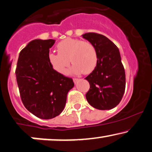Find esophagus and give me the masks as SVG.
Here are the masks:
<instances>
[{
	"label": "esophagus",
	"mask_w": 152,
	"mask_h": 152,
	"mask_svg": "<svg viewBox=\"0 0 152 152\" xmlns=\"http://www.w3.org/2000/svg\"><path fill=\"white\" fill-rule=\"evenodd\" d=\"M73 81H74L75 83L76 84L77 82L79 81V79H78V78H73Z\"/></svg>",
	"instance_id": "obj_1"
}]
</instances>
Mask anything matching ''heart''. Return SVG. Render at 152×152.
<instances>
[{"instance_id": "heart-1", "label": "heart", "mask_w": 152, "mask_h": 152, "mask_svg": "<svg viewBox=\"0 0 152 152\" xmlns=\"http://www.w3.org/2000/svg\"><path fill=\"white\" fill-rule=\"evenodd\" d=\"M56 49L58 53L50 52L48 54V61L52 68L60 74H65L70 61L73 64L72 71L76 74L82 72L89 74L96 67L98 55L91 42L67 38L57 44Z\"/></svg>"}]
</instances>
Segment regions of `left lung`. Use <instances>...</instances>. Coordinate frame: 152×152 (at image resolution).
Returning <instances> with one entry per match:
<instances>
[{
	"instance_id": "8db88e82",
	"label": "left lung",
	"mask_w": 152,
	"mask_h": 152,
	"mask_svg": "<svg viewBox=\"0 0 152 152\" xmlns=\"http://www.w3.org/2000/svg\"><path fill=\"white\" fill-rule=\"evenodd\" d=\"M96 48L98 63L85 78L90 88L86 94L88 103L99 110H110L121 102L125 89V73L115 44L104 35L89 32L82 35Z\"/></svg>"
}]
</instances>
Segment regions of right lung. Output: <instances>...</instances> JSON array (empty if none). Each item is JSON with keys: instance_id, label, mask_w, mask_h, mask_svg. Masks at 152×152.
Returning a JSON list of instances; mask_svg holds the SVG:
<instances>
[{"instance_id": "right-lung-1", "label": "right lung", "mask_w": 152, "mask_h": 152, "mask_svg": "<svg viewBox=\"0 0 152 152\" xmlns=\"http://www.w3.org/2000/svg\"><path fill=\"white\" fill-rule=\"evenodd\" d=\"M53 39L31 41L20 51L15 70L20 97L25 108L42 119H51L64 109L72 78L54 70L48 61Z\"/></svg>"}]
</instances>
